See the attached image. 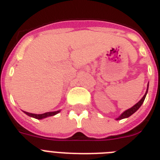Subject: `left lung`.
<instances>
[{
    "instance_id": "left-lung-1",
    "label": "left lung",
    "mask_w": 160,
    "mask_h": 160,
    "mask_svg": "<svg viewBox=\"0 0 160 160\" xmlns=\"http://www.w3.org/2000/svg\"><path fill=\"white\" fill-rule=\"evenodd\" d=\"M148 89H149V84H148V85H147V90H146V92H145V94H144V95L142 97V99L140 100H139V102L137 103V104H135V105H134L133 107H131V108H129V109H126L125 111H124L123 113H122L120 115H119L118 118H116V120H119V119H125V118H128V117H129L130 115H132V114H134V113H135V112L138 110V109H139V107L141 106L142 104L144 103V99H145V97H146V95L147 93H148Z\"/></svg>"
}]
</instances>
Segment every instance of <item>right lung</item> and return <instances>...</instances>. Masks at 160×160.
<instances>
[{
  "label": "right lung",
  "mask_w": 160,
  "mask_h": 160,
  "mask_svg": "<svg viewBox=\"0 0 160 160\" xmlns=\"http://www.w3.org/2000/svg\"><path fill=\"white\" fill-rule=\"evenodd\" d=\"M23 112L30 117H32V118H35V119H45V118H47V117L53 116V115L57 114L58 113H60V110H57V111L46 112V113H44V114H32V113H29V112H26V111H23Z\"/></svg>",
  "instance_id": "right-lung-1"
}]
</instances>
